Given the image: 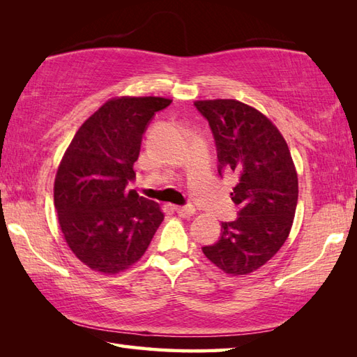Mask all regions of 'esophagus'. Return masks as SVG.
Here are the masks:
<instances>
[{
  "label": "esophagus",
  "instance_id": "obj_1",
  "mask_svg": "<svg viewBox=\"0 0 357 357\" xmlns=\"http://www.w3.org/2000/svg\"><path fill=\"white\" fill-rule=\"evenodd\" d=\"M174 211H176V213L179 215V216H183V218H188V216H193L195 215V208L193 207H174Z\"/></svg>",
  "mask_w": 357,
  "mask_h": 357
}]
</instances>
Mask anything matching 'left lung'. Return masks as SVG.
I'll return each instance as SVG.
<instances>
[{"instance_id":"left-lung-1","label":"left lung","mask_w":357,"mask_h":357,"mask_svg":"<svg viewBox=\"0 0 357 357\" xmlns=\"http://www.w3.org/2000/svg\"><path fill=\"white\" fill-rule=\"evenodd\" d=\"M195 105L215 135L219 169L239 176L231 192L239 218L222 222L221 238L202 252L227 275H250L267 264L290 234L298 172L282 133L257 109L238 100H204Z\"/></svg>"}]
</instances>
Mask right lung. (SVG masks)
Masks as SVG:
<instances>
[{
	"instance_id": "right-lung-1",
	"label": "right lung",
	"mask_w": 357,
	"mask_h": 357,
	"mask_svg": "<svg viewBox=\"0 0 357 357\" xmlns=\"http://www.w3.org/2000/svg\"><path fill=\"white\" fill-rule=\"evenodd\" d=\"M162 96H116L75 133L58 165L53 201L67 245L90 270L118 275L138 262L164 221L159 204L127 190L142 135Z\"/></svg>"
}]
</instances>
